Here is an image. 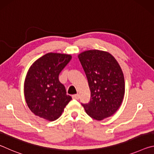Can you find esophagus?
Masks as SVG:
<instances>
[{
	"mask_svg": "<svg viewBox=\"0 0 154 154\" xmlns=\"http://www.w3.org/2000/svg\"><path fill=\"white\" fill-rule=\"evenodd\" d=\"M72 98L73 99H75V100H78V99L79 98V95L78 94H74V95H72Z\"/></svg>",
	"mask_w": 154,
	"mask_h": 154,
	"instance_id": "obj_1",
	"label": "esophagus"
}]
</instances>
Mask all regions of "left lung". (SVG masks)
<instances>
[{"mask_svg": "<svg viewBox=\"0 0 154 154\" xmlns=\"http://www.w3.org/2000/svg\"><path fill=\"white\" fill-rule=\"evenodd\" d=\"M91 92L90 103L82 104L87 114L103 120L118 111L123 100V72L116 58L107 51L91 49L78 55Z\"/></svg>", "mask_w": 154, "mask_h": 154, "instance_id": "left-lung-1", "label": "left lung"}]
</instances>
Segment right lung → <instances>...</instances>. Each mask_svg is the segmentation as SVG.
Wrapping results in <instances>:
<instances>
[{
    "instance_id": "right-lung-1",
    "label": "right lung",
    "mask_w": 154,
    "mask_h": 154,
    "mask_svg": "<svg viewBox=\"0 0 154 154\" xmlns=\"http://www.w3.org/2000/svg\"><path fill=\"white\" fill-rule=\"evenodd\" d=\"M72 58L69 54L48 53L31 65L24 82L26 102L32 113L48 121L59 118L72 99L60 82V72Z\"/></svg>"
}]
</instances>
